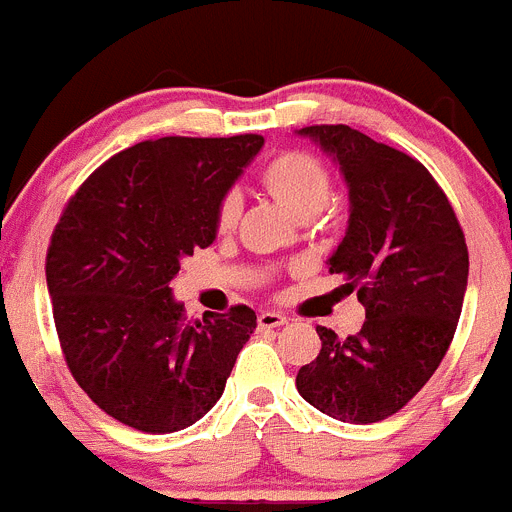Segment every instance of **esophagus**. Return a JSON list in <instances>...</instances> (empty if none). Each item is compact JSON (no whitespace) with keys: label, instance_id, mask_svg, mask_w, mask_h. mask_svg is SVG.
<instances>
[{"label":"esophagus","instance_id":"1","mask_svg":"<svg viewBox=\"0 0 512 512\" xmlns=\"http://www.w3.org/2000/svg\"><path fill=\"white\" fill-rule=\"evenodd\" d=\"M288 323L283 313H275V310H265V313L257 315V326L260 328H280Z\"/></svg>","mask_w":512,"mask_h":512}]
</instances>
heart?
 Here are the masks:
<instances>
[{"label": "heart", "mask_w": 512, "mask_h": 512, "mask_svg": "<svg viewBox=\"0 0 512 512\" xmlns=\"http://www.w3.org/2000/svg\"><path fill=\"white\" fill-rule=\"evenodd\" d=\"M262 189L278 204H283L298 219H310L321 212L333 194L331 171L321 159L305 151H283L267 161L260 171ZM240 217L237 194H224L214 212L219 232H229Z\"/></svg>", "instance_id": "1"}]
</instances>
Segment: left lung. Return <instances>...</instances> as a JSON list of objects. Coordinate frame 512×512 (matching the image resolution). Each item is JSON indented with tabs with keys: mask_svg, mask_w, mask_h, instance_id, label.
<instances>
[{
	"mask_svg": "<svg viewBox=\"0 0 512 512\" xmlns=\"http://www.w3.org/2000/svg\"><path fill=\"white\" fill-rule=\"evenodd\" d=\"M348 186L346 237L328 265L358 290L366 321L323 346L298 371L300 396L318 412L371 424L399 412L432 379L450 348L467 290L465 234L427 169L351 126H308Z\"/></svg>",
	"mask_w": 512,
	"mask_h": 512,
	"instance_id": "8db88e82",
	"label": "left lung"
}]
</instances>
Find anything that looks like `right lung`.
I'll list each match as a JSON object with an SVG mask.
<instances>
[{
    "label": "right lung",
    "instance_id": "right-lung-1",
    "mask_svg": "<svg viewBox=\"0 0 512 512\" xmlns=\"http://www.w3.org/2000/svg\"><path fill=\"white\" fill-rule=\"evenodd\" d=\"M265 138L166 136L93 171L47 247L52 318L70 374L121 424L179 432L222 396L255 310L186 318L171 295L181 257L217 237L219 199Z\"/></svg>",
    "mask_w": 512,
    "mask_h": 512
}]
</instances>
